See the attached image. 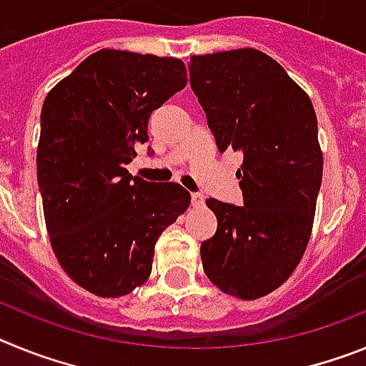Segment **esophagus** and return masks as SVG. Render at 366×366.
<instances>
[{"mask_svg":"<svg viewBox=\"0 0 366 366\" xmlns=\"http://www.w3.org/2000/svg\"><path fill=\"white\" fill-rule=\"evenodd\" d=\"M190 198H192V205L194 207H202L203 203H205L203 194H199V192H192V196H190Z\"/></svg>","mask_w":366,"mask_h":366,"instance_id":"obj_1","label":"esophagus"}]
</instances>
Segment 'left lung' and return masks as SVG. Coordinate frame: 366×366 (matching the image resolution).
Listing matches in <instances>:
<instances>
[{"instance_id":"left-lung-1","label":"left lung","mask_w":366,"mask_h":366,"mask_svg":"<svg viewBox=\"0 0 366 366\" xmlns=\"http://www.w3.org/2000/svg\"><path fill=\"white\" fill-rule=\"evenodd\" d=\"M189 71L218 150L244 154V205L207 199L218 229L199 249L203 271L227 295L260 299L292 277L312 236L322 179L315 109L258 49L196 54Z\"/></svg>"}]
</instances>
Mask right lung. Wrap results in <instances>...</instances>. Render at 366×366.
I'll return each mask as SVG.
<instances>
[{
  "label": "right lung",
  "instance_id": "right-lung-1",
  "mask_svg": "<svg viewBox=\"0 0 366 366\" xmlns=\"http://www.w3.org/2000/svg\"><path fill=\"white\" fill-rule=\"evenodd\" d=\"M187 86L172 56L100 49L47 93L36 164L51 247L73 282L104 299L152 273L155 242L190 205L177 183L132 177L152 112Z\"/></svg>",
  "mask_w": 366,
  "mask_h": 366
}]
</instances>
